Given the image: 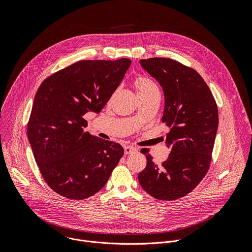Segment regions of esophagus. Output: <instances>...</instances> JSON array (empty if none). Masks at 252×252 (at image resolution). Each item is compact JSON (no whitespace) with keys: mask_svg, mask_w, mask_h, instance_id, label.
I'll return each instance as SVG.
<instances>
[{"mask_svg":"<svg viewBox=\"0 0 252 252\" xmlns=\"http://www.w3.org/2000/svg\"><path fill=\"white\" fill-rule=\"evenodd\" d=\"M137 150H138L137 147H134V146H131V145H127V146L124 147V152H125L126 155L132 154L133 152H136Z\"/></svg>","mask_w":252,"mask_h":252,"instance_id":"1","label":"esophagus"}]
</instances>
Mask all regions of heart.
Here are the masks:
<instances>
[{
  "mask_svg": "<svg viewBox=\"0 0 252 252\" xmlns=\"http://www.w3.org/2000/svg\"><path fill=\"white\" fill-rule=\"evenodd\" d=\"M135 85H136L138 94L145 93V92H148V91H151V90L158 89L156 84L151 79H149L147 77H139L138 79H136Z\"/></svg>",
  "mask_w": 252,
  "mask_h": 252,
  "instance_id": "obj_1",
  "label": "heart"
}]
</instances>
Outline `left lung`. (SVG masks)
<instances>
[{
  "label": "left lung",
  "mask_w": 252,
  "mask_h": 252,
  "mask_svg": "<svg viewBox=\"0 0 252 252\" xmlns=\"http://www.w3.org/2000/svg\"><path fill=\"white\" fill-rule=\"evenodd\" d=\"M139 62L164 91L162 122L170 128L166 145L171 152L157 165L148 149H142L147 163L138 178L155 199L177 200L190 193L209 171L218 128L217 105L208 84L192 68L169 58Z\"/></svg>",
  "instance_id": "8db88e82"
}]
</instances>
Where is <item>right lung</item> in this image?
Returning a JSON list of instances; mask_svg holds the SVG:
<instances>
[{
  "mask_svg": "<svg viewBox=\"0 0 252 252\" xmlns=\"http://www.w3.org/2000/svg\"><path fill=\"white\" fill-rule=\"evenodd\" d=\"M131 60H82L48 76L36 91L27 127L39 172L71 200L99 192L124 154L117 143L85 132L88 111L99 113L122 81Z\"/></svg>",
  "mask_w": 252,
  "mask_h": 252,
  "instance_id": "add662e5",
  "label": "right lung"
}]
</instances>
